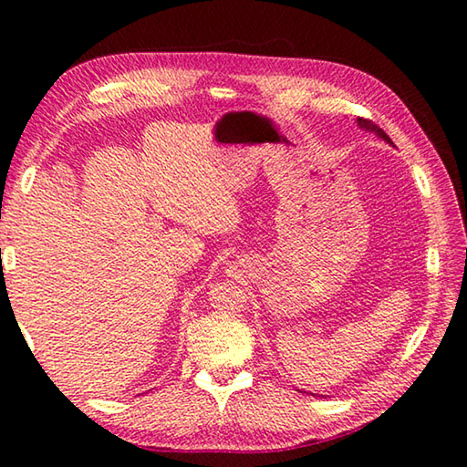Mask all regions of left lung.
Listing matches in <instances>:
<instances>
[{
    "mask_svg": "<svg viewBox=\"0 0 467 467\" xmlns=\"http://www.w3.org/2000/svg\"><path fill=\"white\" fill-rule=\"evenodd\" d=\"M357 126H359V128H363V130H367V132H373V134H377V136H379L381 138V140H385L387 144H391L393 146V142H391V138L389 136H387L383 130H381V128L379 126H377V124H373L371 120H363V118H357Z\"/></svg>",
    "mask_w": 467,
    "mask_h": 467,
    "instance_id": "1",
    "label": "left lung"
}]
</instances>
